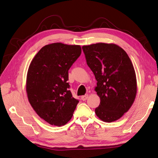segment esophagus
<instances>
[{"instance_id": "1", "label": "esophagus", "mask_w": 158, "mask_h": 158, "mask_svg": "<svg viewBox=\"0 0 158 158\" xmlns=\"http://www.w3.org/2000/svg\"><path fill=\"white\" fill-rule=\"evenodd\" d=\"M88 98H89V95H83V96H81V100H82L83 101H85V100H87Z\"/></svg>"}]
</instances>
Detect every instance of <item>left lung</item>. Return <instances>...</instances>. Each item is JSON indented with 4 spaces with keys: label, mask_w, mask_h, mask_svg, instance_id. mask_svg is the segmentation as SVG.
<instances>
[{
    "label": "left lung",
    "mask_w": 158,
    "mask_h": 158,
    "mask_svg": "<svg viewBox=\"0 0 158 158\" xmlns=\"http://www.w3.org/2000/svg\"><path fill=\"white\" fill-rule=\"evenodd\" d=\"M82 49L87 65L97 80L95 90L100 98L95 109L102 121L121 118L132 106L137 95L135 68L127 53L115 44L85 45Z\"/></svg>",
    "instance_id": "8db88e82"
}]
</instances>
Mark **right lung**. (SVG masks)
<instances>
[{"label": "right lung", "instance_id": "add662e5", "mask_svg": "<svg viewBox=\"0 0 158 158\" xmlns=\"http://www.w3.org/2000/svg\"><path fill=\"white\" fill-rule=\"evenodd\" d=\"M81 53L80 45L56 42L45 45L31 62L26 90L32 107L48 123L65 125L79 102L68 83V70Z\"/></svg>", "mask_w": 158, "mask_h": 158}]
</instances>
